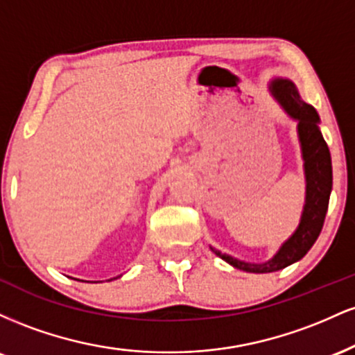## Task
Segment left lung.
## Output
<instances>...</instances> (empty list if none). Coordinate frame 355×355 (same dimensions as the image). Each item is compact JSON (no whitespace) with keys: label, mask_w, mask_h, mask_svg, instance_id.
I'll use <instances>...</instances> for the list:
<instances>
[{"label":"left lung","mask_w":355,"mask_h":355,"mask_svg":"<svg viewBox=\"0 0 355 355\" xmlns=\"http://www.w3.org/2000/svg\"><path fill=\"white\" fill-rule=\"evenodd\" d=\"M270 92L280 107L285 110V113L297 120V133H299L305 172V205L297 230L285 240L279 252L267 262L248 263L210 247L215 255L225 260L232 267L252 272V274L282 270L299 262L311 250L324 227L332 190L331 152L319 130V115L315 108L300 98L295 85L291 80H274L270 83Z\"/></svg>","instance_id":"8db88e82"}]
</instances>
